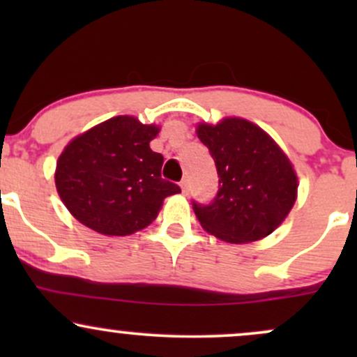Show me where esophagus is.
Instances as JSON below:
<instances>
[{
  "instance_id": "esophagus-1",
  "label": "esophagus",
  "mask_w": 357,
  "mask_h": 357,
  "mask_svg": "<svg viewBox=\"0 0 357 357\" xmlns=\"http://www.w3.org/2000/svg\"><path fill=\"white\" fill-rule=\"evenodd\" d=\"M181 191H183V195H188V191H190V186H188L186 179H184V181H181Z\"/></svg>"
}]
</instances>
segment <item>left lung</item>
<instances>
[{
  "label": "left lung",
  "mask_w": 357,
  "mask_h": 357,
  "mask_svg": "<svg viewBox=\"0 0 357 357\" xmlns=\"http://www.w3.org/2000/svg\"><path fill=\"white\" fill-rule=\"evenodd\" d=\"M198 137L215 159L218 192L210 203L192 202L204 230L230 243L272 233L297 196V176L287 155L260 127L245 119L198 126Z\"/></svg>",
  "instance_id": "8db88e82"
}]
</instances>
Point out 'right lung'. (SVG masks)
Returning a JSON list of instances; mask_svg holds the SVG:
<instances>
[{"instance_id":"add662e5","label":"right lung","mask_w":357,"mask_h":357,"mask_svg":"<svg viewBox=\"0 0 357 357\" xmlns=\"http://www.w3.org/2000/svg\"><path fill=\"white\" fill-rule=\"evenodd\" d=\"M158 132L159 127L119 116L65 147L56 191L82 225L102 235H130L153 223L166 196L181 192L161 178L165 158L149 147Z\"/></svg>"}]
</instances>
